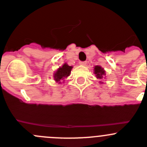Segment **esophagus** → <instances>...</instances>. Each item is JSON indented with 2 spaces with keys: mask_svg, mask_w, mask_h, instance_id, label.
Instances as JSON below:
<instances>
[{
  "mask_svg": "<svg viewBox=\"0 0 147 147\" xmlns=\"http://www.w3.org/2000/svg\"><path fill=\"white\" fill-rule=\"evenodd\" d=\"M79 64H80L81 65H87V63H86V62H80Z\"/></svg>",
  "mask_w": 147,
  "mask_h": 147,
  "instance_id": "1",
  "label": "esophagus"
}]
</instances>
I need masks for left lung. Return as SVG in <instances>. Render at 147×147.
Masks as SVG:
<instances>
[{"label": "left lung", "instance_id": "obj_1", "mask_svg": "<svg viewBox=\"0 0 147 147\" xmlns=\"http://www.w3.org/2000/svg\"><path fill=\"white\" fill-rule=\"evenodd\" d=\"M94 74H95V76L97 77V79H102L103 77H105L106 76V71L104 70V68H102L100 65H95L94 67ZM100 84H103V82L100 81Z\"/></svg>", "mask_w": 147, "mask_h": 147}]
</instances>
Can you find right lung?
Returning a JSON list of instances; mask_svg holds the SVG:
<instances>
[{
    "mask_svg": "<svg viewBox=\"0 0 147 147\" xmlns=\"http://www.w3.org/2000/svg\"><path fill=\"white\" fill-rule=\"evenodd\" d=\"M72 68L73 66H69L66 63H65L61 67L57 68L56 71L54 73V80L58 84H61L62 82L64 83L65 79H66L71 74ZM61 80H63V82H61Z\"/></svg>",
    "mask_w": 147,
    "mask_h": 147,
    "instance_id": "right-lung-1",
    "label": "right lung"
}]
</instances>
